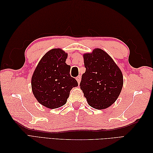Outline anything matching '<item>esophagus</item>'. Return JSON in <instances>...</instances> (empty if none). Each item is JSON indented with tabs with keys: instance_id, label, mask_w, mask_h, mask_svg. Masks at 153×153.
Masks as SVG:
<instances>
[{
	"instance_id": "esophagus-1",
	"label": "esophagus",
	"mask_w": 153,
	"mask_h": 153,
	"mask_svg": "<svg viewBox=\"0 0 153 153\" xmlns=\"http://www.w3.org/2000/svg\"><path fill=\"white\" fill-rule=\"evenodd\" d=\"M76 80H77V83H78V84H79V83H80V81H81V76H77V77H76Z\"/></svg>"
}]
</instances>
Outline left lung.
<instances>
[{"mask_svg":"<svg viewBox=\"0 0 153 153\" xmlns=\"http://www.w3.org/2000/svg\"><path fill=\"white\" fill-rule=\"evenodd\" d=\"M85 72L80 88L89 105L102 110L108 108L118 99L123 87V74L108 53L100 48L83 54Z\"/></svg>","mask_w":153,"mask_h":153,"instance_id":"obj_1","label":"left lung"}]
</instances>
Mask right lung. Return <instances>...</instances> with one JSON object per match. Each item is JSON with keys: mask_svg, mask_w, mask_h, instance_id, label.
Listing matches in <instances>:
<instances>
[{"mask_svg": "<svg viewBox=\"0 0 153 153\" xmlns=\"http://www.w3.org/2000/svg\"><path fill=\"white\" fill-rule=\"evenodd\" d=\"M68 53L61 48L48 51L39 62L31 77L33 95L41 105L50 109L64 105L73 87L78 85L70 76L66 63Z\"/></svg>", "mask_w": 153, "mask_h": 153, "instance_id": "1", "label": "right lung"}]
</instances>
